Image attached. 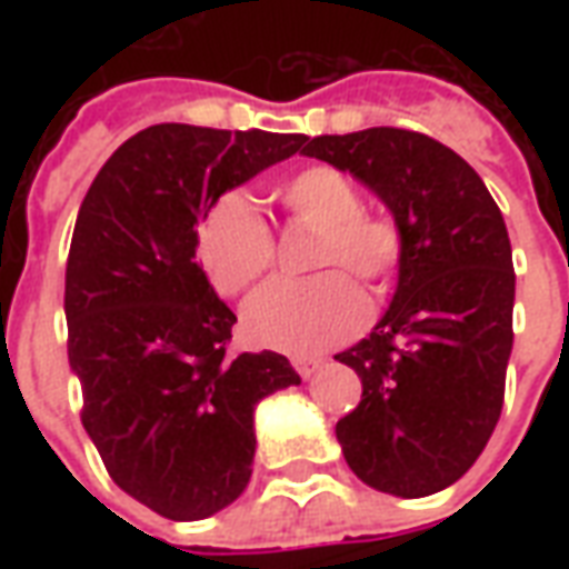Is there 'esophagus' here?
Wrapping results in <instances>:
<instances>
[{"instance_id":"esophagus-1","label":"esophagus","mask_w":569,"mask_h":569,"mask_svg":"<svg viewBox=\"0 0 569 569\" xmlns=\"http://www.w3.org/2000/svg\"><path fill=\"white\" fill-rule=\"evenodd\" d=\"M292 366H296L298 375H301V378L308 381V378H313V375H317V371L326 366V359H320V357H296V359H292Z\"/></svg>"}]
</instances>
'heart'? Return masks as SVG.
Wrapping results in <instances>:
<instances>
[{
    "label": "heart",
    "mask_w": 569,
    "mask_h": 569,
    "mask_svg": "<svg viewBox=\"0 0 569 569\" xmlns=\"http://www.w3.org/2000/svg\"><path fill=\"white\" fill-rule=\"evenodd\" d=\"M298 222L320 228L313 268H347L383 289L399 268L402 234L390 219L362 212L353 179L335 167H308L277 186ZM200 259L219 292L237 296L273 261V234L240 194L222 198L200 224ZM366 322V298L345 271L310 280H277L249 298L243 326L256 345L286 353H317L341 345Z\"/></svg>",
    "instance_id": "heart-1"
}]
</instances>
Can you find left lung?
I'll return each mask as SVG.
<instances>
[{"label":"left lung","instance_id":"1","mask_svg":"<svg viewBox=\"0 0 569 569\" xmlns=\"http://www.w3.org/2000/svg\"><path fill=\"white\" fill-rule=\"evenodd\" d=\"M301 154L369 186L402 234L390 308L338 362L362 381L338 420L347 466L393 497L445 490L485 451L512 357L509 231L481 176L427 133L313 137Z\"/></svg>","mask_w":569,"mask_h":569}]
</instances>
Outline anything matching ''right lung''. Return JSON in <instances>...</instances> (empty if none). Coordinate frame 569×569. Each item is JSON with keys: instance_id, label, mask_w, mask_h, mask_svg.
<instances>
[{"instance_id": "right-lung-1", "label": "right lung", "mask_w": 569, "mask_h": 569, "mask_svg": "<svg viewBox=\"0 0 569 569\" xmlns=\"http://www.w3.org/2000/svg\"><path fill=\"white\" fill-rule=\"evenodd\" d=\"M305 140L154 124L81 200L63 298L81 423L118 488L170 521L210 518L247 490L256 406L301 383L273 350L224 357L237 317L194 252L216 200Z\"/></svg>"}]
</instances>
